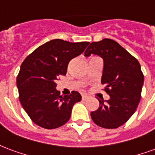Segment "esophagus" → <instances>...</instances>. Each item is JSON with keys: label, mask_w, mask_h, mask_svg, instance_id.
<instances>
[{"label": "esophagus", "mask_w": 155, "mask_h": 155, "mask_svg": "<svg viewBox=\"0 0 155 155\" xmlns=\"http://www.w3.org/2000/svg\"><path fill=\"white\" fill-rule=\"evenodd\" d=\"M88 98H89V96L87 94H82V99H83V100H86Z\"/></svg>", "instance_id": "obj_1"}]
</instances>
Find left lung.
Wrapping results in <instances>:
<instances>
[{
    "label": "left lung",
    "mask_w": 155,
    "mask_h": 155,
    "mask_svg": "<svg viewBox=\"0 0 155 155\" xmlns=\"http://www.w3.org/2000/svg\"><path fill=\"white\" fill-rule=\"evenodd\" d=\"M91 54L104 60L101 83L110 96L108 100L98 99L99 107L91 112V118L103 128H117L134 114L140 100L144 84L140 65L118 42L109 38L91 42L84 56Z\"/></svg>",
    "instance_id": "obj_1"
}]
</instances>
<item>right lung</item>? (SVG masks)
Returning a JSON list of instances; mask_svg holds the SVG:
<instances>
[{"label":"right lung","instance_id":"right-lung-1","mask_svg":"<svg viewBox=\"0 0 155 155\" xmlns=\"http://www.w3.org/2000/svg\"><path fill=\"white\" fill-rule=\"evenodd\" d=\"M89 43L51 40L23 61L16 80L19 98L35 124L45 129H55L69 121L72 107L81 100V95L76 91L60 95L56 81L66 74L70 61L81 55Z\"/></svg>","mask_w":155,"mask_h":155}]
</instances>
